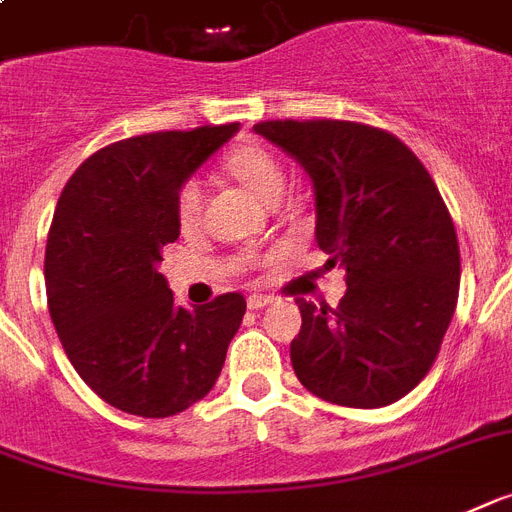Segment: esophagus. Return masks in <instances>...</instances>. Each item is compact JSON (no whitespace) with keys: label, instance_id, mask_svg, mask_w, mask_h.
<instances>
[{"label":"esophagus","instance_id":"1","mask_svg":"<svg viewBox=\"0 0 512 512\" xmlns=\"http://www.w3.org/2000/svg\"><path fill=\"white\" fill-rule=\"evenodd\" d=\"M269 303H272L269 295H251V298H248V308H251V311H259V308L269 306Z\"/></svg>","mask_w":512,"mask_h":512}]
</instances>
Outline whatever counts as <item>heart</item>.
Returning <instances> with one entry per match:
<instances>
[{
  "label": "heart",
  "mask_w": 512,
  "mask_h": 512,
  "mask_svg": "<svg viewBox=\"0 0 512 512\" xmlns=\"http://www.w3.org/2000/svg\"><path fill=\"white\" fill-rule=\"evenodd\" d=\"M225 170L238 183L246 185L253 196H259L264 204H277L285 190V170L277 162V156L272 151H266L264 146L256 143H243L235 146L230 154L225 156ZM177 225L185 232L196 230L201 222V211H204V190L198 180H185L177 190Z\"/></svg>",
  "instance_id": "obj_1"
}]
</instances>
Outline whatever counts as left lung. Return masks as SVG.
I'll return each mask as SVG.
<instances>
[{
	"label": "left lung",
	"mask_w": 512,
	"mask_h": 512,
	"mask_svg": "<svg viewBox=\"0 0 512 512\" xmlns=\"http://www.w3.org/2000/svg\"><path fill=\"white\" fill-rule=\"evenodd\" d=\"M253 130L308 172L316 243L348 282L337 308L298 298L295 377L327 403H395L432 369L458 303V235L432 175L400 138L361 122L269 120Z\"/></svg>",
	"instance_id": "obj_1"
}]
</instances>
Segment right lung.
I'll list each match as a JSON object with an SVG mask.
<instances>
[{
  "instance_id": "add662e5",
  "label": "right lung",
  "mask_w": 512,
  "mask_h": 512,
  "mask_svg": "<svg viewBox=\"0 0 512 512\" xmlns=\"http://www.w3.org/2000/svg\"><path fill=\"white\" fill-rule=\"evenodd\" d=\"M238 122L117 141L80 164L46 240V301L62 348L104 403L167 418L209 395L246 298L183 308L159 272L180 238L177 190Z\"/></svg>"
}]
</instances>
